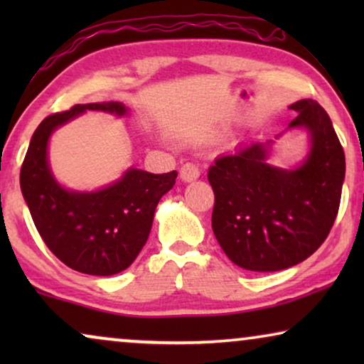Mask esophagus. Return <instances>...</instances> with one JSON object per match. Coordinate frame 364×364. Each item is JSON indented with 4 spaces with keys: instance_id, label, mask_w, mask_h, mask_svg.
Wrapping results in <instances>:
<instances>
[{
    "instance_id": "obj_1",
    "label": "esophagus",
    "mask_w": 364,
    "mask_h": 364,
    "mask_svg": "<svg viewBox=\"0 0 364 364\" xmlns=\"http://www.w3.org/2000/svg\"><path fill=\"white\" fill-rule=\"evenodd\" d=\"M198 177H200V168H198L196 164L187 162L181 167V178L183 182H192Z\"/></svg>"
}]
</instances>
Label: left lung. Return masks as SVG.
<instances>
[{
	"instance_id": "1",
	"label": "left lung",
	"mask_w": 364,
	"mask_h": 364,
	"mask_svg": "<svg viewBox=\"0 0 364 364\" xmlns=\"http://www.w3.org/2000/svg\"><path fill=\"white\" fill-rule=\"evenodd\" d=\"M290 127L310 132L308 157L293 171L267 164L270 142H250L208 168L215 193L212 228L225 255L250 272H278L326 240L341 200L345 152L325 109L301 99Z\"/></svg>"
}]
</instances>
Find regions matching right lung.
<instances>
[{
	"label": "right lung",
	"mask_w": 364,
	"mask_h": 364,
	"mask_svg": "<svg viewBox=\"0 0 364 364\" xmlns=\"http://www.w3.org/2000/svg\"><path fill=\"white\" fill-rule=\"evenodd\" d=\"M86 111L124 116L127 109L122 102L76 104L48 116L33 134L19 183L49 250L73 270L107 277L136 260L151 233L157 203L173 187L177 172L129 168L121 181L97 192L66 191L49 168L48 141L54 129Z\"/></svg>",
	"instance_id": "1"
}]
</instances>
